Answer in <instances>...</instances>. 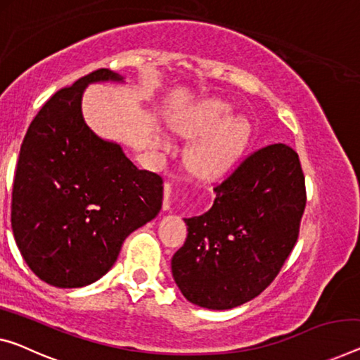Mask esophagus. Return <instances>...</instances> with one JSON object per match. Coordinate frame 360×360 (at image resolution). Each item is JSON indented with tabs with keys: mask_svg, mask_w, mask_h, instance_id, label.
Returning <instances> with one entry per match:
<instances>
[{
	"mask_svg": "<svg viewBox=\"0 0 360 360\" xmlns=\"http://www.w3.org/2000/svg\"><path fill=\"white\" fill-rule=\"evenodd\" d=\"M171 191H173V186H171V182H165L163 210H169V207H171Z\"/></svg>",
	"mask_w": 360,
	"mask_h": 360,
	"instance_id": "34e87169",
	"label": "esophagus"
}]
</instances>
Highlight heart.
I'll return each mask as SVG.
<instances>
[{
  "instance_id": "1",
  "label": "heart",
  "mask_w": 360,
  "mask_h": 360,
  "mask_svg": "<svg viewBox=\"0 0 360 360\" xmlns=\"http://www.w3.org/2000/svg\"><path fill=\"white\" fill-rule=\"evenodd\" d=\"M231 116V106L210 100L191 112L178 124L187 137H200L189 150V165L194 173L214 178L228 173L249 147L252 126L243 116ZM168 147V141H162Z\"/></svg>"
}]
</instances>
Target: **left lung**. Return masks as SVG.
Listing matches in <instances>:
<instances>
[{
	"instance_id": "8db88e82",
	"label": "left lung",
	"mask_w": 360,
	"mask_h": 360,
	"mask_svg": "<svg viewBox=\"0 0 360 360\" xmlns=\"http://www.w3.org/2000/svg\"><path fill=\"white\" fill-rule=\"evenodd\" d=\"M213 207L186 218L171 268L189 302L226 310L270 286L297 243L305 178L297 153L273 143L249 153L214 186Z\"/></svg>"
}]
</instances>
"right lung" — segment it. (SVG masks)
Segmentation results:
<instances>
[{
	"label": "right lung",
	"instance_id": "right-lung-1",
	"mask_svg": "<svg viewBox=\"0 0 360 360\" xmlns=\"http://www.w3.org/2000/svg\"><path fill=\"white\" fill-rule=\"evenodd\" d=\"M110 69L80 77L51 96L20 146L11 226L32 271L56 288H82L105 275L124 239L157 217L162 176L139 169L117 143L85 124L80 100Z\"/></svg>",
	"mask_w": 360,
	"mask_h": 360
}]
</instances>
